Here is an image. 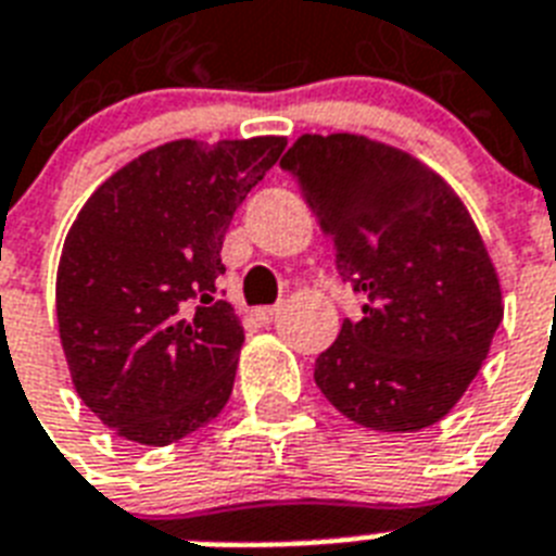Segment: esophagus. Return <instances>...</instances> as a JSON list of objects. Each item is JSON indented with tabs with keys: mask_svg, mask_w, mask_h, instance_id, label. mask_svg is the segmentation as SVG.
Segmentation results:
<instances>
[{
	"mask_svg": "<svg viewBox=\"0 0 556 556\" xmlns=\"http://www.w3.org/2000/svg\"><path fill=\"white\" fill-rule=\"evenodd\" d=\"M277 311H279L277 305H263V308H254V314H251V317H254L260 325H268V323H274Z\"/></svg>",
	"mask_w": 556,
	"mask_h": 556,
	"instance_id": "esophagus-1",
	"label": "esophagus"
}]
</instances>
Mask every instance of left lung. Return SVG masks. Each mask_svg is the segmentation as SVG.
Masks as SVG:
<instances>
[{
    "label": "left lung",
    "instance_id": "8db88e82",
    "mask_svg": "<svg viewBox=\"0 0 556 556\" xmlns=\"http://www.w3.org/2000/svg\"><path fill=\"white\" fill-rule=\"evenodd\" d=\"M337 251L342 282L365 293L317 356L333 408L374 431L440 422L480 371L503 323V291L459 197L410 153L356 134H305L282 156Z\"/></svg>",
    "mask_w": 556,
    "mask_h": 556
}]
</instances>
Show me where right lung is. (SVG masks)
Instances as JSON below:
<instances>
[{"mask_svg": "<svg viewBox=\"0 0 556 556\" xmlns=\"http://www.w3.org/2000/svg\"><path fill=\"white\" fill-rule=\"evenodd\" d=\"M286 137L176 139L90 193L56 270L59 340L83 403L139 445L207 426L233 391L245 331L216 277L237 207Z\"/></svg>", "mask_w": 556, "mask_h": 556, "instance_id": "obj_1", "label": "right lung"}]
</instances>
